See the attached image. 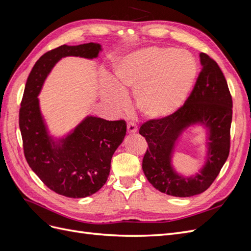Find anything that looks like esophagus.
Wrapping results in <instances>:
<instances>
[{"label":"esophagus","instance_id":"1","mask_svg":"<svg viewBox=\"0 0 251 251\" xmlns=\"http://www.w3.org/2000/svg\"><path fill=\"white\" fill-rule=\"evenodd\" d=\"M137 132V126L134 123H128L127 124V133L128 134H135Z\"/></svg>","mask_w":251,"mask_h":251}]
</instances>
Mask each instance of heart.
I'll list each match as a JSON object with an SVG mask.
<instances>
[{
  "label": "heart",
  "instance_id": "1",
  "mask_svg": "<svg viewBox=\"0 0 251 251\" xmlns=\"http://www.w3.org/2000/svg\"><path fill=\"white\" fill-rule=\"evenodd\" d=\"M198 67L186 51L148 47L119 58L101 97L115 109L134 92L135 108L149 120H162L182 108L195 85Z\"/></svg>",
  "mask_w": 251,
  "mask_h": 251
}]
</instances>
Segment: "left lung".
<instances>
[{
    "instance_id": "obj_1",
    "label": "left lung",
    "mask_w": 251,
    "mask_h": 251,
    "mask_svg": "<svg viewBox=\"0 0 251 251\" xmlns=\"http://www.w3.org/2000/svg\"><path fill=\"white\" fill-rule=\"evenodd\" d=\"M202 71L184 105L169 118L149 120L139 134L146 137L149 149L142 170L150 183L159 192L174 197L199 195L217 178L229 154L232 100L227 81L218 64L200 53ZM205 132L204 163L196 174L185 176L172 164L176 147L192 127Z\"/></svg>"
}]
</instances>
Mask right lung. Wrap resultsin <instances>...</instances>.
Instances as JSON below:
<instances>
[{
	"mask_svg": "<svg viewBox=\"0 0 251 251\" xmlns=\"http://www.w3.org/2000/svg\"><path fill=\"white\" fill-rule=\"evenodd\" d=\"M101 50L100 44L88 43L63 45L45 53L29 74L21 102L20 130L29 166L45 185L69 198H85L104 185L113 154L125 139L126 124L88 115L69 133L56 137L50 134L37 96L60 59H93Z\"/></svg>",
	"mask_w": 251,
	"mask_h": 251,
	"instance_id": "add662e5",
	"label": "right lung"
}]
</instances>
